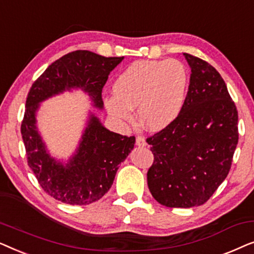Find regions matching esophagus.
Segmentation results:
<instances>
[{
  "label": "esophagus",
  "mask_w": 254,
  "mask_h": 254,
  "mask_svg": "<svg viewBox=\"0 0 254 254\" xmlns=\"http://www.w3.org/2000/svg\"><path fill=\"white\" fill-rule=\"evenodd\" d=\"M136 145L137 147H145V145H147V142H145L144 137L137 136L136 137Z\"/></svg>",
  "instance_id": "obj_1"
}]
</instances>
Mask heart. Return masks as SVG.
I'll return each mask as SVG.
<instances>
[{"instance_id":"obj_1","label":"heart","mask_w":254,"mask_h":254,"mask_svg":"<svg viewBox=\"0 0 254 254\" xmlns=\"http://www.w3.org/2000/svg\"><path fill=\"white\" fill-rule=\"evenodd\" d=\"M189 71L177 60L136 61L119 75L114 95L104 100L107 113L118 123H130L137 109L141 124L158 131L170 126L185 105Z\"/></svg>"}]
</instances>
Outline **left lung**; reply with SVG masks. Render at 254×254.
Instances as JSON below:
<instances>
[{"label":"left lung","instance_id":"1","mask_svg":"<svg viewBox=\"0 0 254 254\" xmlns=\"http://www.w3.org/2000/svg\"><path fill=\"white\" fill-rule=\"evenodd\" d=\"M190 68L179 117L148 137L154 163L148 187L163 206L190 208L207 202L227 178L238 143V112L213 65L184 53Z\"/></svg>","mask_w":254,"mask_h":254}]
</instances>
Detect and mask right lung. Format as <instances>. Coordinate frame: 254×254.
<instances>
[{
  "label": "right lung",
  "mask_w": 254,
  "mask_h": 254,
  "mask_svg": "<svg viewBox=\"0 0 254 254\" xmlns=\"http://www.w3.org/2000/svg\"><path fill=\"white\" fill-rule=\"evenodd\" d=\"M124 60L90 51H75L53 62L30 89L20 127L27 164L48 195L64 203L84 206L105 195L129 152L135 137L123 136L104 127L89 112L77 148L67 162L53 157L37 126L40 104L65 91L81 90L95 109L103 110V86L110 72Z\"/></svg>",
  "instance_id": "1"
}]
</instances>
